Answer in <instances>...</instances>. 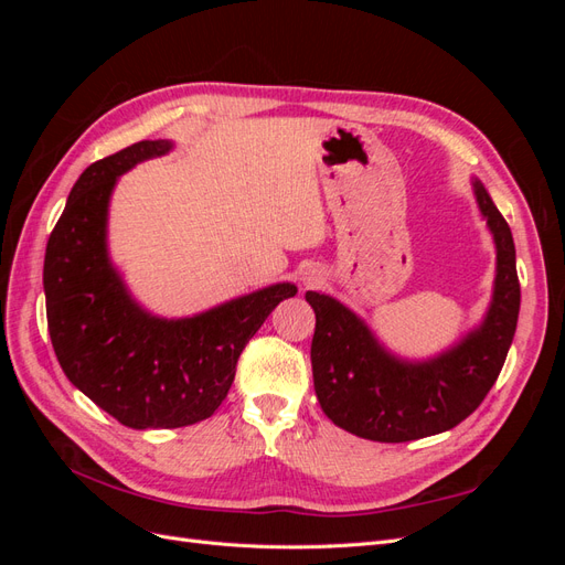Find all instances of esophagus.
Masks as SVG:
<instances>
[{"label":"esophagus","mask_w":565,"mask_h":565,"mask_svg":"<svg viewBox=\"0 0 565 565\" xmlns=\"http://www.w3.org/2000/svg\"><path fill=\"white\" fill-rule=\"evenodd\" d=\"M322 280V276L318 270H309V273H303V282L306 285H318Z\"/></svg>","instance_id":"obj_1"}]
</instances>
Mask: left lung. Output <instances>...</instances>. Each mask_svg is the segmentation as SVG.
<instances>
[{
  "label": "left lung",
  "mask_w": 565,
  "mask_h": 565,
  "mask_svg": "<svg viewBox=\"0 0 565 565\" xmlns=\"http://www.w3.org/2000/svg\"><path fill=\"white\" fill-rule=\"evenodd\" d=\"M471 188L492 233L498 268L481 324L450 349L426 361H407L391 353L349 306L330 295L306 292L316 311V396L339 429L380 443L443 434L467 419L498 380L521 309L516 247L486 185L471 179Z\"/></svg>",
  "instance_id": "1"
}]
</instances>
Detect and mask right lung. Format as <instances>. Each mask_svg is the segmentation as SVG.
Returning <instances> with one entry per match:
<instances>
[{
	"mask_svg": "<svg viewBox=\"0 0 565 565\" xmlns=\"http://www.w3.org/2000/svg\"><path fill=\"white\" fill-rule=\"evenodd\" d=\"M172 141H139L84 169L51 231L44 297L51 344L84 396L129 429H179L214 415L247 341L297 285L276 282L191 318H160L131 297L108 254L117 179Z\"/></svg>",
	"mask_w": 565,
	"mask_h": 565,
	"instance_id": "obj_1",
	"label": "right lung"
}]
</instances>
